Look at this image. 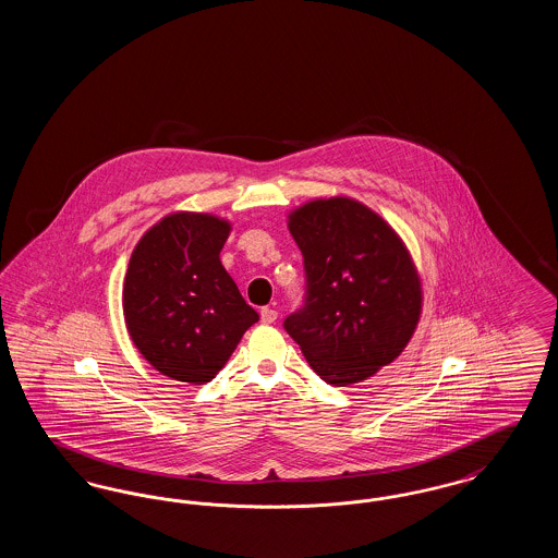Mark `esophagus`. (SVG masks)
<instances>
[{"instance_id":"obj_1","label":"esophagus","mask_w":558,"mask_h":558,"mask_svg":"<svg viewBox=\"0 0 558 558\" xmlns=\"http://www.w3.org/2000/svg\"><path fill=\"white\" fill-rule=\"evenodd\" d=\"M278 319V312L276 310H271V307H264L262 310V322L264 324H274Z\"/></svg>"}]
</instances>
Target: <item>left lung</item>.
<instances>
[{"mask_svg": "<svg viewBox=\"0 0 558 558\" xmlns=\"http://www.w3.org/2000/svg\"><path fill=\"white\" fill-rule=\"evenodd\" d=\"M289 230L307 299L284 328L312 371L349 387L398 360L423 312L421 276L398 232L349 196L303 203L289 213Z\"/></svg>", "mask_w": 558, "mask_h": 558, "instance_id": "8db88e82", "label": "left lung"}]
</instances>
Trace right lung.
Masks as SVG:
<instances>
[{
	"instance_id": "add662e5",
	"label": "right lung",
	"mask_w": 558,
	"mask_h": 558,
	"mask_svg": "<svg viewBox=\"0 0 558 558\" xmlns=\"http://www.w3.org/2000/svg\"><path fill=\"white\" fill-rule=\"evenodd\" d=\"M232 223L213 213L165 215L137 240L123 282L133 345L160 374L205 385L259 319L219 253Z\"/></svg>"
}]
</instances>
